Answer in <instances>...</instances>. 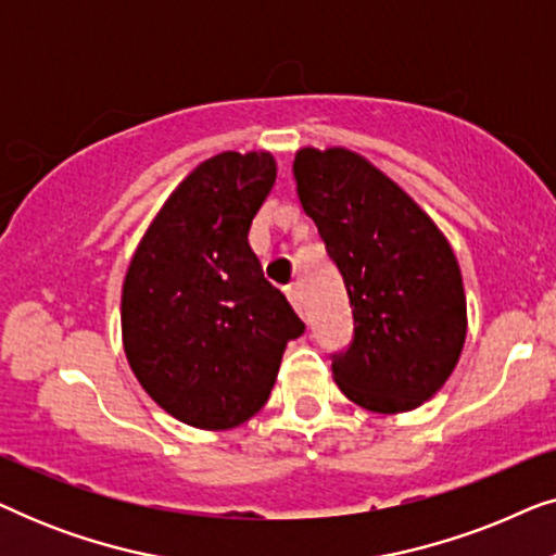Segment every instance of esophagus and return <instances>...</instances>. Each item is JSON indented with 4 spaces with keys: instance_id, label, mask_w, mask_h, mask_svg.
I'll list each match as a JSON object with an SVG mask.
<instances>
[{
    "instance_id": "1",
    "label": "esophagus",
    "mask_w": 556,
    "mask_h": 556,
    "mask_svg": "<svg viewBox=\"0 0 556 556\" xmlns=\"http://www.w3.org/2000/svg\"><path fill=\"white\" fill-rule=\"evenodd\" d=\"M286 295H288V301L293 303V308L299 311V314L303 316V311H306V306H303V293H301V288H299V286H288V288H286Z\"/></svg>"
}]
</instances>
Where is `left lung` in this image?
<instances>
[{"instance_id":"obj_1","label":"left lung","mask_w":556,"mask_h":556,"mask_svg":"<svg viewBox=\"0 0 556 556\" xmlns=\"http://www.w3.org/2000/svg\"><path fill=\"white\" fill-rule=\"evenodd\" d=\"M293 177L352 306L354 337L329 356L333 379L371 413L422 405L451 377L466 341V293L451 245L354 151L301 149Z\"/></svg>"}]
</instances>
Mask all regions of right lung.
Returning <instances> with one entry per match:
<instances>
[{"label":"right lung","instance_id":"add662e5","mask_svg":"<svg viewBox=\"0 0 556 556\" xmlns=\"http://www.w3.org/2000/svg\"><path fill=\"white\" fill-rule=\"evenodd\" d=\"M273 185L268 151L207 159L164 202L128 265V364L149 397L192 428L250 420L270 397L286 344L306 331L248 242Z\"/></svg>","mask_w":556,"mask_h":556}]
</instances>
